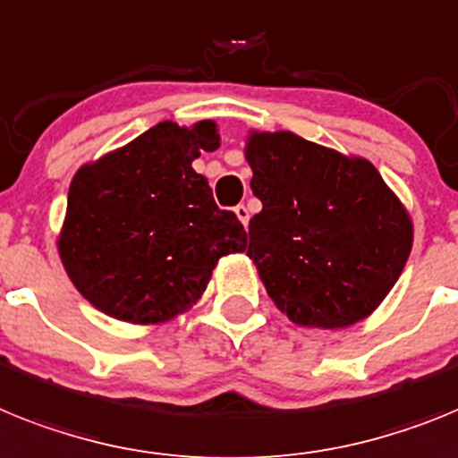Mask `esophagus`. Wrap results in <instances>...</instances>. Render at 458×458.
<instances>
[{
  "label": "esophagus",
  "mask_w": 458,
  "mask_h": 458,
  "mask_svg": "<svg viewBox=\"0 0 458 458\" xmlns=\"http://www.w3.org/2000/svg\"><path fill=\"white\" fill-rule=\"evenodd\" d=\"M234 214H237V218H240L242 224H244V228H246V225H249V207L237 205V207H234Z\"/></svg>",
  "instance_id": "esophagus-1"
}]
</instances>
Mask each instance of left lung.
Wrapping results in <instances>:
<instances>
[{
	"label": "left lung",
	"mask_w": 458,
	"mask_h": 458,
	"mask_svg": "<svg viewBox=\"0 0 458 458\" xmlns=\"http://www.w3.org/2000/svg\"><path fill=\"white\" fill-rule=\"evenodd\" d=\"M251 191L246 256L274 304L297 325L348 327L385 300L411 256L412 224L364 158L288 131L246 145Z\"/></svg>",
	"instance_id": "8db88e82"
}]
</instances>
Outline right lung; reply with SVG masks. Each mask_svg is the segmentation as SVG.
<instances>
[{
    "label": "right lung",
    "mask_w": 458,
    "mask_h": 458,
    "mask_svg": "<svg viewBox=\"0 0 458 458\" xmlns=\"http://www.w3.org/2000/svg\"><path fill=\"white\" fill-rule=\"evenodd\" d=\"M216 147L214 122H161L78 170L59 256L87 301L126 323H163L202 295L218 258L244 251V225L191 168Z\"/></svg>",
    "instance_id": "1"
}]
</instances>
